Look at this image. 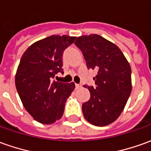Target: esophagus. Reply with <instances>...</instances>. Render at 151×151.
Listing matches in <instances>:
<instances>
[{"label":"esophagus","mask_w":151,"mask_h":151,"mask_svg":"<svg viewBox=\"0 0 151 151\" xmlns=\"http://www.w3.org/2000/svg\"><path fill=\"white\" fill-rule=\"evenodd\" d=\"M75 87L77 88H81V87H82V85L78 83H75Z\"/></svg>","instance_id":"esophagus-1"}]
</instances>
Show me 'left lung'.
<instances>
[{
    "label": "left lung",
    "instance_id": "obj_1",
    "mask_svg": "<svg viewBox=\"0 0 151 151\" xmlns=\"http://www.w3.org/2000/svg\"><path fill=\"white\" fill-rule=\"evenodd\" d=\"M74 44L88 68L97 71L96 87L88 86L90 99L82 106L84 117L97 127L109 125L118 118L130 97L131 66L117 46L98 35L78 37Z\"/></svg>",
    "mask_w": 151,
    "mask_h": 151
}]
</instances>
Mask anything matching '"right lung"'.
Listing matches in <instances>:
<instances>
[{
	"instance_id": "right-lung-1",
	"label": "right lung",
	"mask_w": 151,
	"mask_h": 151,
	"mask_svg": "<svg viewBox=\"0 0 151 151\" xmlns=\"http://www.w3.org/2000/svg\"><path fill=\"white\" fill-rule=\"evenodd\" d=\"M76 37L51 35L34 43L20 58L15 87L24 108L42 124H52L62 117L65 101L75 88L73 83L53 81L63 72V51Z\"/></svg>"
}]
</instances>
